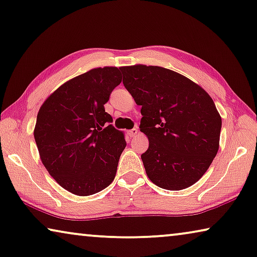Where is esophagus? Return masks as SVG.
Returning <instances> with one entry per match:
<instances>
[{
  "mask_svg": "<svg viewBox=\"0 0 257 257\" xmlns=\"http://www.w3.org/2000/svg\"><path fill=\"white\" fill-rule=\"evenodd\" d=\"M128 136L129 137H135L137 134H139V129L137 128H134V129H132V130H128Z\"/></svg>",
  "mask_w": 257,
  "mask_h": 257,
  "instance_id": "esophagus-1",
  "label": "esophagus"
}]
</instances>
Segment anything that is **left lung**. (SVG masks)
I'll return each mask as SVG.
<instances>
[{
	"mask_svg": "<svg viewBox=\"0 0 257 257\" xmlns=\"http://www.w3.org/2000/svg\"><path fill=\"white\" fill-rule=\"evenodd\" d=\"M123 85L142 106L140 129L149 139L141 156L160 188H188L208 171L219 149L221 117L193 80L157 66L122 67Z\"/></svg>",
	"mask_w": 257,
	"mask_h": 257,
	"instance_id": "8db88e82",
	"label": "left lung"
}]
</instances>
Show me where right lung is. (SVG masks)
Returning <instances> with one entry per match:
<instances>
[{
	"instance_id": "1",
	"label": "right lung",
	"mask_w": 257,
	"mask_h": 257,
	"mask_svg": "<svg viewBox=\"0 0 257 257\" xmlns=\"http://www.w3.org/2000/svg\"><path fill=\"white\" fill-rule=\"evenodd\" d=\"M121 80L116 67L92 69L53 92L38 113L34 140L41 162L78 196L99 193L115 178L127 143L104 105Z\"/></svg>"
}]
</instances>
